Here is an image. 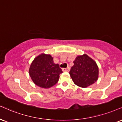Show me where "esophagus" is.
<instances>
[{
	"instance_id": "34e87169",
	"label": "esophagus",
	"mask_w": 122,
	"mask_h": 122,
	"mask_svg": "<svg viewBox=\"0 0 122 122\" xmlns=\"http://www.w3.org/2000/svg\"><path fill=\"white\" fill-rule=\"evenodd\" d=\"M70 67H67V68H62V71L63 72H69L70 71Z\"/></svg>"
}]
</instances>
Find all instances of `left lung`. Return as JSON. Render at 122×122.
I'll return each instance as SVG.
<instances>
[{
	"instance_id": "1",
	"label": "left lung",
	"mask_w": 122,
	"mask_h": 122,
	"mask_svg": "<svg viewBox=\"0 0 122 122\" xmlns=\"http://www.w3.org/2000/svg\"><path fill=\"white\" fill-rule=\"evenodd\" d=\"M73 64L70 75L76 85L86 88L97 80L98 67L96 61L86 54L77 56L73 61Z\"/></svg>"
}]
</instances>
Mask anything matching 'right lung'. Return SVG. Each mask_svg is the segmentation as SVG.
<instances>
[{
	"label": "right lung",
	"mask_w": 122,
	"mask_h": 122,
	"mask_svg": "<svg viewBox=\"0 0 122 122\" xmlns=\"http://www.w3.org/2000/svg\"><path fill=\"white\" fill-rule=\"evenodd\" d=\"M62 72L59 64L54 63L51 55L45 54L34 58L29 70V75L34 83L46 89L55 85L59 80V75Z\"/></svg>",
	"instance_id": "1"
}]
</instances>
